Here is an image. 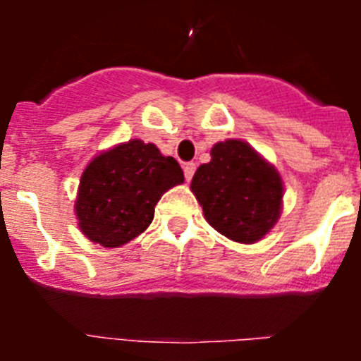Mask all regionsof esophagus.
<instances>
[{
	"label": "esophagus",
	"mask_w": 361,
	"mask_h": 361,
	"mask_svg": "<svg viewBox=\"0 0 361 361\" xmlns=\"http://www.w3.org/2000/svg\"><path fill=\"white\" fill-rule=\"evenodd\" d=\"M193 173H195V164H193V162H188V164H184V177H186L188 183L191 180Z\"/></svg>",
	"instance_id": "esophagus-1"
}]
</instances>
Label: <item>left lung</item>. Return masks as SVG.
Segmentation results:
<instances>
[{"instance_id":"obj_1","label":"left lung","mask_w":361,"mask_h":361,"mask_svg":"<svg viewBox=\"0 0 361 361\" xmlns=\"http://www.w3.org/2000/svg\"><path fill=\"white\" fill-rule=\"evenodd\" d=\"M206 220L229 240L255 244L279 222L283 183L273 164L247 142L228 139L212 148L191 180Z\"/></svg>"}]
</instances>
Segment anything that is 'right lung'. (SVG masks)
Returning a JSON list of instances; mask_svg holds the SVG:
<instances>
[{"instance_id":"add662e5","label":"right lung","mask_w":361,"mask_h":361,"mask_svg":"<svg viewBox=\"0 0 361 361\" xmlns=\"http://www.w3.org/2000/svg\"><path fill=\"white\" fill-rule=\"evenodd\" d=\"M183 183L178 162L152 142L132 139L114 146L82 171L75 200L79 229L95 244L119 247L152 224L161 197Z\"/></svg>"}]
</instances>
